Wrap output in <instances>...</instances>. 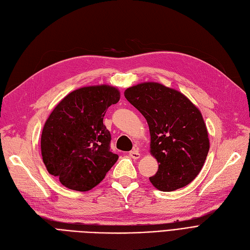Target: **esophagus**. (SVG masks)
Returning a JSON list of instances; mask_svg holds the SVG:
<instances>
[{
    "instance_id": "34e87169",
    "label": "esophagus",
    "mask_w": 250,
    "mask_h": 250,
    "mask_svg": "<svg viewBox=\"0 0 250 250\" xmlns=\"http://www.w3.org/2000/svg\"><path fill=\"white\" fill-rule=\"evenodd\" d=\"M129 156H130V158L133 159V160H138V159H140L141 154H140V152L138 151V149H133V150H131V151L129 152Z\"/></svg>"
}]
</instances>
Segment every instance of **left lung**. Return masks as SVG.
<instances>
[{
  "label": "left lung",
  "mask_w": 250,
  "mask_h": 250,
  "mask_svg": "<svg viewBox=\"0 0 250 250\" xmlns=\"http://www.w3.org/2000/svg\"><path fill=\"white\" fill-rule=\"evenodd\" d=\"M128 102L149 126L150 153L159 169L150 177L161 191H173L190 183L201 171L209 150L206 124L199 108L183 93L157 82L127 88Z\"/></svg>",
  "instance_id": "left-lung-1"
}]
</instances>
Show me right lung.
Listing matches in <instances>:
<instances>
[{
	"label": "right lung",
	"instance_id": "add662e5",
	"mask_svg": "<svg viewBox=\"0 0 250 250\" xmlns=\"http://www.w3.org/2000/svg\"><path fill=\"white\" fill-rule=\"evenodd\" d=\"M119 100L120 91L113 86L81 87L61 100L46 120L41 136L43 162L65 187L90 190L118 161L103 118Z\"/></svg>",
	"mask_w": 250,
	"mask_h": 250
}]
</instances>
